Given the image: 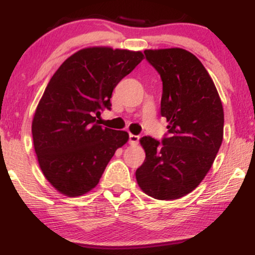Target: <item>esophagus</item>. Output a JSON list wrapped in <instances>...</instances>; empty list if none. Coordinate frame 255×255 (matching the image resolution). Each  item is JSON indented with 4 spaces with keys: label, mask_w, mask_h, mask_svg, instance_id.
I'll return each mask as SVG.
<instances>
[{
    "label": "esophagus",
    "mask_w": 255,
    "mask_h": 255,
    "mask_svg": "<svg viewBox=\"0 0 255 255\" xmlns=\"http://www.w3.org/2000/svg\"><path fill=\"white\" fill-rule=\"evenodd\" d=\"M139 141V135H134V134H130L128 135V142H130L131 145H137Z\"/></svg>",
    "instance_id": "1"
}]
</instances>
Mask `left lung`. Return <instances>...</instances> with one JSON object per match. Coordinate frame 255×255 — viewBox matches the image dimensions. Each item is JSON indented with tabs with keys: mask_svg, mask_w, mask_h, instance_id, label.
<instances>
[{
	"mask_svg": "<svg viewBox=\"0 0 255 255\" xmlns=\"http://www.w3.org/2000/svg\"><path fill=\"white\" fill-rule=\"evenodd\" d=\"M162 80L161 116L168 137L159 142L142 137L146 158L135 170L148 196L172 201L186 196L211 168L223 141L224 110L211 76L202 62L183 48L145 50Z\"/></svg>",
	"mask_w": 255,
	"mask_h": 255,
	"instance_id": "left-lung-1",
	"label": "left lung"
}]
</instances>
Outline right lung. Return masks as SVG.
I'll return each mask as SVG.
<instances>
[{
    "instance_id": "1",
    "label": "right lung",
    "mask_w": 255,
    "mask_h": 255,
    "mask_svg": "<svg viewBox=\"0 0 255 255\" xmlns=\"http://www.w3.org/2000/svg\"><path fill=\"white\" fill-rule=\"evenodd\" d=\"M142 59L140 51L87 47L51 78L34 113L32 138L41 172L60 194L78 197L95 188L128 142V132L102 128L95 115L110 109L114 88Z\"/></svg>"
}]
</instances>
